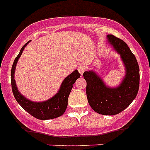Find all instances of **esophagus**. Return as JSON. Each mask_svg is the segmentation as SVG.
<instances>
[{"mask_svg": "<svg viewBox=\"0 0 150 150\" xmlns=\"http://www.w3.org/2000/svg\"><path fill=\"white\" fill-rule=\"evenodd\" d=\"M78 72H79L80 73H81V75H82L83 73L84 72V71H85L86 67L85 66H83V65H79L78 67Z\"/></svg>", "mask_w": 150, "mask_h": 150, "instance_id": "esophagus-1", "label": "esophagus"}]
</instances>
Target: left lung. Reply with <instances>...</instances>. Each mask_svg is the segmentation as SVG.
Here are the masks:
<instances>
[{"label": "left lung", "mask_w": 150, "mask_h": 150, "mask_svg": "<svg viewBox=\"0 0 150 150\" xmlns=\"http://www.w3.org/2000/svg\"><path fill=\"white\" fill-rule=\"evenodd\" d=\"M107 38L125 66L126 75L122 83L117 88H109L93 71L85 72L83 75L86 81V96L91 108L103 115H115L128 107L136 98L140 75L137 60L127 45L112 34L108 35Z\"/></svg>", "instance_id": "left-lung-1"}]
</instances>
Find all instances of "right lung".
Segmentation results:
<instances>
[{
	"instance_id": "add662e5",
	"label": "right lung",
	"mask_w": 150,
	"mask_h": 150,
	"mask_svg": "<svg viewBox=\"0 0 150 150\" xmlns=\"http://www.w3.org/2000/svg\"><path fill=\"white\" fill-rule=\"evenodd\" d=\"M28 43V42L24 45L21 48L20 53L14 59L12 67H11V81L13 94L21 107L35 118L41 120L57 118L62 116L66 110L67 107L68 97L72 88V86L75 83V81L81 77V74L78 72V70H75L69 76L67 77L62 83L59 92L50 100L42 102V103H35V102L30 101L27 98L23 97L18 91V89L16 86L14 76L17 61Z\"/></svg>"
}]
</instances>
